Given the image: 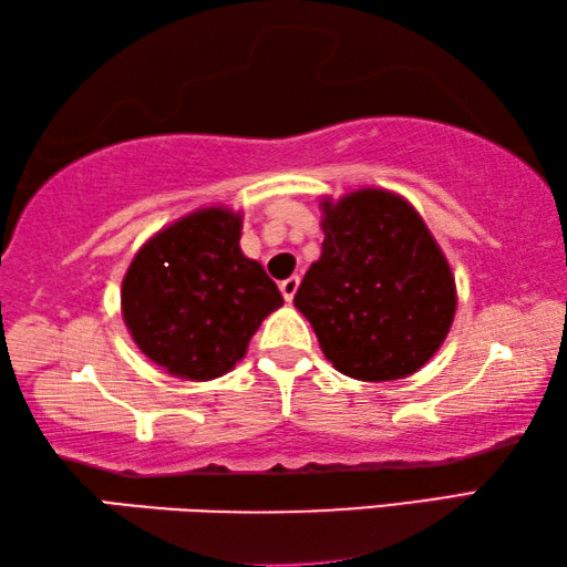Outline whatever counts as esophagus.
I'll return each instance as SVG.
<instances>
[{
	"label": "esophagus",
	"mask_w": 567,
	"mask_h": 567,
	"mask_svg": "<svg viewBox=\"0 0 567 567\" xmlns=\"http://www.w3.org/2000/svg\"><path fill=\"white\" fill-rule=\"evenodd\" d=\"M299 284H301L299 276H291V278H286V281H281V293H284V299L289 301V303L293 301L296 291H299Z\"/></svg>",
	"instance_id": "esophagus-1"
}]
</instances>
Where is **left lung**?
Listing matches in <instances>:
<instances>
[{
	"instance_id": "left-lung-1",
	"label": "left lung",
	"mask_w": 567,
	"mask_h": 567,
	"mask_svg": "<svg viewBox=\"0 0 567 567\" xmlns=\"http://www.w3.org/2000/svg\"><path fill=\"white\" fill-rule=\"evenodd\" d=\"M321 258L293 296L341 374L392 382L422 369L450 333L457 291L437 240L382 188L323 200Z\"/></svg>"
}]
</instances>
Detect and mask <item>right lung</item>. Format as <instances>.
<instances>
[{"mask_svg":"<svg viewBox=\"0 0 567 567\" xmlns=\"http://www.w3.org/2000/svg\"><path fill=\"white\" fill-rule=\"evenodd\" d=\"M238 240L240 213L200 208L155 234L130 264L120 293L125 327L168 374L190 382L226 374L284 303Z\"/></svg>","mask_w":567,"mask_h":567,"instance_id":"1","label":"right lung"}]
</instances>
